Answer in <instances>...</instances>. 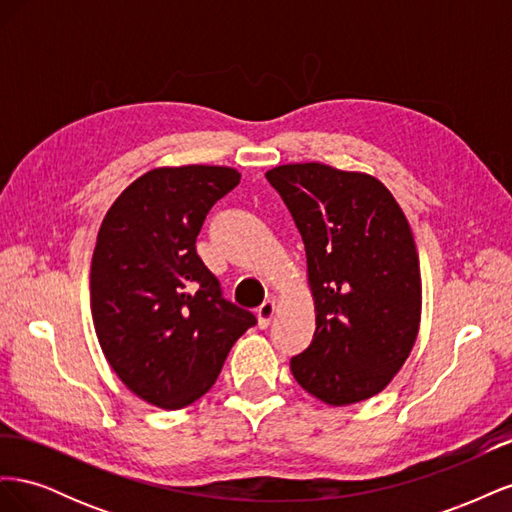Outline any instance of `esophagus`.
<instances>
[{
	"label": "esophagus",
	"mask_w": 512,
	"mask_h": 512,
	"mask_svg": "<svg viewBox=\"0 0 512 512\" xmlns=\"http://www.w3.org/2000/svg\"><path fill=\"white\" fill-rule=\"evenodd\" d=\"M256 314H258V327H260V329H267L269 324H271V318L275 316V301H273V299H267L265 303H262V305L256 309Z\"/></svg>",
	"instance_id": "obj_1"
}]
</instances>
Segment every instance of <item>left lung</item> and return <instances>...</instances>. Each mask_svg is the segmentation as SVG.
Returning <instances> with one entry per match:
<instances>
[{
	"mask_svg": "<svg viewBox=\"0 0 512 512\" xmlns=\"http://www.w3.org/2000/svg\"><path fill=\"white\" fill-rule=\"evenodd\" d=\"M305 243L316 331L292 376L329 406L378 395L406 363L421 324V267L410 224L371 175L320 162L267 173Z\"/></svg>",
	"mask_w": 512,
	"mask_h": 512,
	"instance_id": "1",
	"label": "left lung"
}]
</instances>
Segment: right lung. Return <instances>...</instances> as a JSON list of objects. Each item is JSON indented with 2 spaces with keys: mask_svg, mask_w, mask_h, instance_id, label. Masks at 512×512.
Wrapping results in <instances>:
<instances>
[{
  "mask_svg": "<svg viewBox=\"0 0 512 512\" xmlns=\"http://www.w3.org/2000/svg\"><path fill=\"white\" fill-rule=\"evenodd\" d=\"M239 179L228 166L153 168L104 215L91 258V316L108 365L151 406L179 410L203 397L256 324L222 297L196 254L207 213Z\"/></svg>",
  "mask_w": 512,
  "mask_h": 512,
  "instance_id": "1",
  "label": "right lung"
}]
</instances>
